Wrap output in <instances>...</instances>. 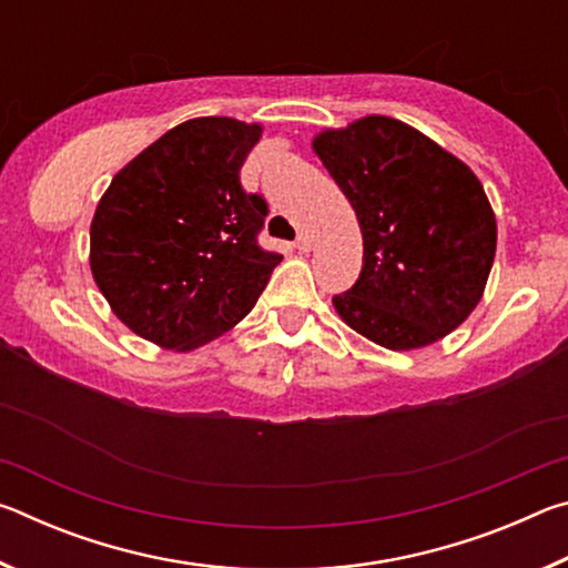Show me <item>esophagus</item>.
Segmentation results:
<instances>
[{"label": "esophagus", "instance_id": "1", "mask_svg": "<svg viewBox=\"0 0 568 568\" xmlns=\"http://www.w3.org/2000/svg\"><path fill=\"white\" fill-rule=\"evenodd\" d=\"M295 247L301 250V253H311V247H313V237L307 235V233H301V235H297V240H295Z\"/></svg>", "mask_w": 568, "mask_h": 568}]
</instances>
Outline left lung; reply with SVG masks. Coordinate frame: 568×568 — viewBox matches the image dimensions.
<instances>
[{
    "label": "left lung",
    "instance_id": "1",
    "mask_svg": "<svg viewBox=\"0 0 568 568\" xmlns=\"http://www.w3.org/2000/svg\"><path fill=\"white\" fill-rule=\"evenodd\" d=\"M313 150L363 233L358 281L333 295L341 318L388 351L423 348L458 328L496 255V217L474 172L383 114L321 132Z\"/></svg>",
    "mask_w": 568,
    "mask_h": 568
}]
</instances>
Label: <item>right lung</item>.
Instances as JSON below:
<instances>
[{"label":"right lung","mask_w":568,"mask_h":568,"mask_svg":"<svg viewBox=\"0 0 568 568\" xmlns=\"http://www.w3.org/2000/svg\"><path fill=\"white\" fill-rule=\"evenodd\" d=\"M261 124L187 120L112 178L90 227L94 283L130 331L192 351L253 311L281 253L257 235L267 203L240 185Z\"/></svg>","instance_id":"obj_1"}]
</instances>
